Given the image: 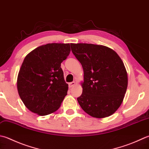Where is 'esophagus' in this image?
Returning <instances> with one entry per match:
<instances>
[{"instance_id":"34e87169","label":"esophagus","mask_w":149,"mask_h":149,"mask_svg":"<svg viewBox=\"0 0 149 149\" xmlns=\"http://www.w3.org/2000/svg\"><path fill=\"white\" fill-rule=\"evenodd\" d=\"M75 84V82H74V81H73V82H71V83H68V85H69L70 88H72V87L74 86Z\"/></svg>"}]
</instances>
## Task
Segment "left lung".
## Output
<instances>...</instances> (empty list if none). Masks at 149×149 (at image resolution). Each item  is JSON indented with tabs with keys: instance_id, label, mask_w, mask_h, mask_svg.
<instances>
[{
	"instance_id": "obj_1",
	"label": "left lung",
	"mask_w": 149,
	"mask_h": 149,
	"mask_svg": "<svg viewBox=\"0 0 149 149\" xmlns=\"http://www.w3.org/2000/svg\"><path fill=\"white\" fill-rule=\"evenodd\" d=\"M70 45L84 72L79 104L94 118L111 116L120 107L127 91L128 77L123 62L107 46L86 43Z\"/></svg>"
}]
</instances>
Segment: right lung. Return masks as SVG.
Returning a JSON list of instances; mask_svg holds the SVG:
<instances>
[{"label":"right lung","instance_id":"right-lung-1","mask_svg":"<svg viewBox=\"0 0 149 149\" xmlns=\"http://www.w3.org/2000/svg\"><path fill=\"white\" fill-rule=\"evenodd\" d=\"M70 52V44L49 43L34 49L24 58L17 77V90L31 112L46 116L59 109L68 89L61 64Z\"/></svg>","mask_w":149,"mask_h":149}]
</instances>
